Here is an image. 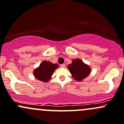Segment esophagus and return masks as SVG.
Masks as SVG:
<instances>
[{
    "instance_id": "obj_1",
    "label": "esophagus",
    "mask_w": 124,
    "mask_h": 124,
    "mask_svg": "<svg viewBox=\"0 0 124 124\" xmlns=\"http://www.w3.org/2000/svg\"><path fill=\"white\" fill-rule=\"evenodd\" d=\"M60 67L62 68H64L66 67V65H65V64H62L60 65Z\"/></svg>"
}]
</instances>
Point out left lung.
<instances>
[{"label":"left lung","instance_id":"obj_1","mask_svg":"<svg viewBox=\"0 0 124 124\" xmlns=\"http://www.w3.org/2000/svg\"><path fill=\"white\" fill-rule=\"evenodd\" d=\"M69 71L75 80L80 81L87 76L90 73L89 66L83 63L81 60L75 59L68 66Z\"/></svg>","mask_w":124,"mask_h":124}]
</instances>
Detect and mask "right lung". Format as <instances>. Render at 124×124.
I'll use <instances>...</instances> for the list:
<instances>
[{"label": "right lung", "mask_w": 124, "mask_h": 124, "mask_svg": "<svg viewBox=\"0 0 124 124\" xmlns=\"http://www.w3.org/2000/svg\"><path fill=\"white\" fill-rule=\"evenodd\" d=\"M58 67V65L57 64L44 61L41 62L39 67L34 70V76L42 82H46L50 79L54 71Z\"/></svg>", "instance_id": "1"}]
</instances>
